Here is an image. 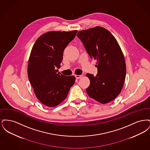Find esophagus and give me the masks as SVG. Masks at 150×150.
Segmentation results:
<instances>
[{"instance_id": "34e87169", "label": "esophagus", "mask_w": 150, "mask_h": 150, "mask_svg": "<svg viewBox=\"0 0 150 150\" xmlns=\"http://www.w3.org/2000/svg\"><path fill=\"white\" fill-rule=\"evenodd\" d=\"M75 78L77 79H80L81 77H82V75H75Z\"/></svg>"}]
</instances>
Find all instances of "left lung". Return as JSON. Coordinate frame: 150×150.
Returning <instances> with one entry per match:
<instances>
[{
	"label": "left lung",
	"instance_id": "1",
	"mask_svg": "<svg viewBox=\"0 0 150 150\" xmlns=\"http://www.w3.org/2000/svg\"><path fill=\"white\" fill-rule=\"evenodd\" d=\"M77 36L91 59L97 61V75H86L90 79L86 92L101 103H108L121 92L125 81L126 64L121 48L112 34L100 26L80 31Z\"/></svg>",
	"mask_w": 150,
	"mask_h": 150
}]
</instances>
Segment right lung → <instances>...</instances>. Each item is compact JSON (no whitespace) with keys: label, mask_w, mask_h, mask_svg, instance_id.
<instances>
[{"label":"right lung","mask_w":150,"mask_h":150,"mask_svg":"<svg viewBox=\"0 0 150 150\" xmlns=\"http://www.w3.org/2000/svg\"><path fill=\"white\" fill-rule=\"evenodd\" d=\"M77 30L50 31L40 36L34 44L29 57L28 75L37 98L43 105L55 107L66 98L75 77L58 72L67 45Z\"/></svg>","instance_id":"1"}]
</instances>
